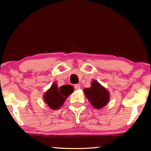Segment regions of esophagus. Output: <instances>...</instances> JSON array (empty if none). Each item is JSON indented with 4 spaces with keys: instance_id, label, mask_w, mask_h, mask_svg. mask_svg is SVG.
<instances>
[{
    "instance_id": "1",
    "label": "esophagus",
    "mask_w": 151,
    "mask_h": 151,
    "mask_svg": "<svg viewBox=\"0 0 151 151\" xmlns=\"http://www.w3.org/2000/svg\"><path fill=\"white\" fill-rule=\"evenodd\" d=\"M74 88H75L76 90L80 89V84H76V85L74 86Z\"/></svg>"
}]
</instances>
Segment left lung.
I'll return each mask as SVG.
<instances>
[{"mask_svg":"<svg viewBox=\"0 0 151 151\" xmlns=\"http://www.w3.org/2000/svg\"><path fill=\"white\" fill-rule=\"evenodd\" d=\"M84 94L92 106L100 109L108 104L110 95L108 91L96 80L91 82V86L84 88Z\"/></svg>","mask_w":151,"mask_h":151,"instance_id":"1","label":"left lung"}]
</instances>
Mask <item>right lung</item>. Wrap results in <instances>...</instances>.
Here are the masks:
<instances>
[{
	"label": "right lung",
	"instance_id": "right-lung-1",
	"mask_svg": "<svg viewBox=\"0 0 151 151\" xmlns=\"http://www.w3.org/2000/svg\"><path fill=\"white\" fill-rule=\"evenodd\" d=\"M74 88L71 85L65 84L58 87L56 83H53L51 88L44 95V100L49 108L53 110L60 109L63 106L66 99L68 98Z\"/></svg>",
	"mask_w": 151,
	"mask_h": 151
}]
</instances>
